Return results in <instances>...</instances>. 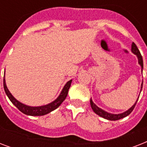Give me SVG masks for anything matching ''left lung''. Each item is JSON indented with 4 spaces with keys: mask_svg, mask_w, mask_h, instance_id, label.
I'll return each instance as SVG.
<instances>
[{
    "mask_svg": "<svg viewBox=\"0 0 147 147\" xmlns=\"http://www.w3.org/2000/svg\"><path fill=\"white\" fill-rule=\"evenodd\" d=\"M131 50H132V52L134 53L135 55H137V58H138V62H139V64L141 65V70L143 71V69H144L143 58H142L141 54H140L139 49H138V48H137V47L136 46V44H135L134 42H133L132 43ZM142 88H143V84L141 85V90H142ZM137 100H138V99H137V101H136V103H135L134 105H133L132 107H130V109L128 110V111L123 112V113H122V114H110V113H107V112L105 111L104 110L100 109V108H99L97 105H95V104H94V102L92 101V99L90 100V104H91V107H92V110L94 111V113L98 114V115H99L100 117H103V118L107 119V120H109V121H117V120H120V119L123 118V117L128 116V115H129V114L133 111V110L134 109L135 106H136V105H137Z\"/></svg>",
    "mask_w": 147,
    "mask_h": 147,
    "instance_id": "1",
    "label": "left lung"
}]
</instances>
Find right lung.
Here are the masks:
<instances>
[{"mask_svg": "<svg viewBox=\"0 0 147 147\" xmlns=\"http://www.w3.org/2000/svg\"><path fill=\"white\" fill-rule=\"evenodd\" d=\"M71 80L69 81L68 82L65 84V85L63 88L62 92L60 93L59 96L54 101L49 104V105H44V106H40V107H30L27 105H25L24 104H22L17 100H16L12 94H10V92H9V90L7 88L5 83V78L3 76V88L5 91L6 94L7 95L10 101L18 108V109L24 114H26V115H30V116H42L45 114H47L50 113L51 111H53L55 109H56L57 107L60 106V105L63 102V100L66 98L67 95H68V92H69V89L70 86H71Z\"/></svg>", "mask_w": 147, "mask_h": 147, "instance_id": "1", "label": "right lung"}]
</instances>
